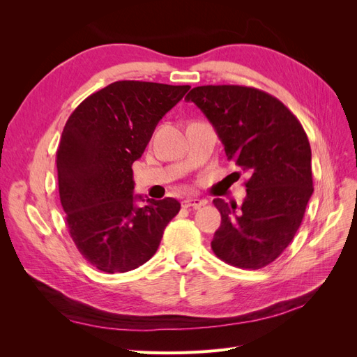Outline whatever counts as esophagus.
I'll list each match as a JSON object with an SVG mask.
<instances>
[{
  "label": "esophagus",
  "mask_w": 357,
  "mask_h": 357,
  "mask_svg": "<svg viewBox=\"0 0 357 357\" xmlns=\"http://www.w3.org/2000/svg\"><path fill=\"white\" fill-rule=\"evenodd\" d=\"M207 204V201L205 199H199V198H188L183 201V207H192V208H201L202 205Z\"/></svg>",
  "instance_id": "1"
}]
</instances>
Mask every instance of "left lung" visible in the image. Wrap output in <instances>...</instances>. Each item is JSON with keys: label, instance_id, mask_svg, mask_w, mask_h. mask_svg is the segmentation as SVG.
Masks as SVG:
<instances>
[{"label": "left lung", "instance_id": "1", "mask_svg": "<svg viewBox=\"0 0 357 357\" xmlns=\"http://www.w3.org/2000/svg\"><path fill=\"white\" fill-rule=\"evenodd\" d=\"M185 100L207 116L228 159L250 172L241 207L213 201L222 215L213 252L232 266L264 268L294 240L314 190L304 128L282 101L256 88L198 86Z\"/></svg>", "mask_w": 357, "mask_h": 357}]
</instances>
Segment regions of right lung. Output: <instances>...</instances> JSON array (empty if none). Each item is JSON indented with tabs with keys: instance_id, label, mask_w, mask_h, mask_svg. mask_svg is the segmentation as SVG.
I'll use <instances>...</instances> for the list:
<instances>
[{
	"instance_id": "obj_1",
	"label": "right lung",
	"mask_w": 357,
	"mask_h": 357,
	"mask_svg": "<svg viewBox=\"0 0 357 357\" xmlns=\"http://www.w3.org/2000/svg\"><path fill=\"white\" fill-rule=\"evenodd\" d=\"M189 89L114 82L80 102L63 126L56 152L59 198L75 247L100 271L126 273L146 264L180 211L174 198L137 207L142 197H134L132 164Z\"/></svg>"
}]
</instances>
